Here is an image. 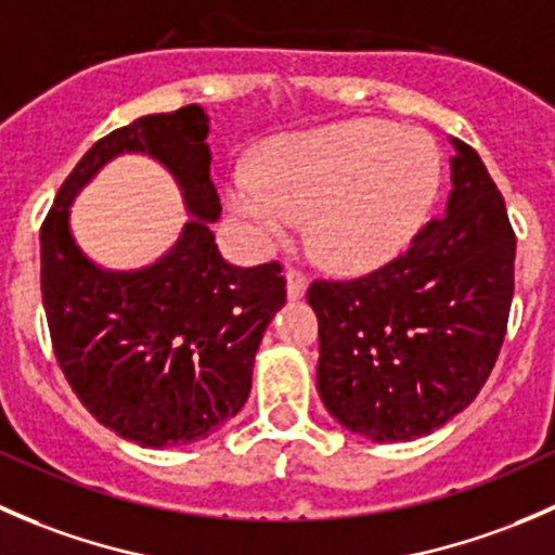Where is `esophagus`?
I'll use <instances>...</instances> for the list:
<instances>
[{"instance_id": "obj_1", "label": "esophagus", "mask_w": 555, "mask_h": 555, "mask_svg": "<svg viewBox=\"0 0 555 555\" xmlns=\"http://www.w3.org/2000/svg\"><path fill=\"white\" fill-rule=\"evenodd\" d=\"M305 291H307V278L301 275V272L296 270L285 272V294H288V299H301Z\"/></svg>"}]
</instances>
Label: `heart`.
<instances>
[{
    "mask_svg": "<svg viewBox=\"0 0 555 555\" xmlns=\"http://www.w3.org/2000/svg\"><path fill=\"white\" fill-rule=\"evenodd\" d=\"M437 142L391 120H348L283 140L264 172L240 164L227 199L259 245L283 243L310 216V248L332 270L361 272L402 254L440 189Z\"/></svg>",
    "mask_w": 555,
    "mask_h": 555,
    "instance_id": "b5f03b06",
    "label": "heart"
}]
</instances>
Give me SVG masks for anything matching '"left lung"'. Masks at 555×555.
Segmentation results:
<instances>
[{"label":"left lung","instance_id":"left-lung-1","mask_svg":"<svg viewBox=\"0 0 555 555\" xmlns=\"http://www.w3.org/2000/svg\"><path fill=\"white\" fill-rule=\"evenodd\" d=\"M451 142L446 216L380 270L307 288L323 404L375 442L431 435L469 408L507 332L515 232L475 147Z\"/></svg>","mask_w":555,"mask_h":555}]
</instances>
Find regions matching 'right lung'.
I'll list each match as a JSON object with an SVG mask.
<instances>
[{
	"label": "right lung",
	"instance_id": "obj_1",
	"mask_svg": "<svg viewBox=\"0 0 555 555\" xmlns=\"http://www.w3.org/2000/svg\"><path fill=\"white\" fill-rule=\"evenodd\" d=\"M207 115L199 104L109 131L59 189L40 229L42 305L53 353L83 408L142 448L205 440L243 410L267 326L285 305L278 261L234 267L218 254L221 216L210 180ZM120 152L164 163L195 216L145 271L91 266L68 232V205Z\"/></svg>",
	"mask_w": 555,
	"mask_h": 555
}]
</instances>
